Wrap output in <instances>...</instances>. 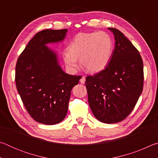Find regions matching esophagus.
I'll use <instances>...</instances> for the list:
<instances>
[{"instance_id":"1","label":"esophagus","mask_w":158,"mask_h":158,"mask_svg":"<svg viewBox=\"0 0 158 158\" xmlns=\"http://www.w3.org/2000/svg\"><path fill=\"white\" fill-rule=\"evenodd\" d=\"M85 77H82L81 78V79H80V83H81V84H85Z\"/></svg>"}]
</instances>
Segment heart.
Listing matches in <instances>:
<instances>
[{"label":"heart","instance_id":"heart-1","mask_svg":"<svg viewBox=\"0 0 158 158\" xmlns=\"http://www.w3.org/2000/svg\"><path fill=\"white\" fill-rule=\"evenodd\" d=\"M114 51V41L106 32L79 33L74 37L63 52L66 66L74 71L81 65L90 73H98L105 69L110 62Z\"/></svg>","mask_w":158,"mask_h":158}]
</instances>
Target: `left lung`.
Listing matches in <instances>:
<instances>
[{
  "label": "left lung",
  "instance_id": "obj_1",
  "mask_svg": "<svg viewBox=\"0 0 158 158\" xmlns=\"http://www.w3.org/2000/svg\"><path fill=\"white\" fill-rule=\"evenodd\" d=\"M113 33L115 47L107 67L85 79L88 100L93 115L105 123L124 120L142 93L143 65L139 52L118 29Z\"/></svg>",
  "mask_w": 158,
  "mask_h": 158
}]
</instances>
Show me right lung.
<instances>
[{"mask_svg":"<svg viewBox=\"0 0 158 158\" xmlns=\"http://www.w3.org/2000/svg\"><path fill=\"white\" fill-rule=\"evenodd\" d=\"M68 29H47L37 33L19 57L15 81L26 110L37 122L45 125L59 123L68 109L71 90L80 76L63 70L56 52L49 44L63 42Z\"/></svg>","mask_w":158,"mask_h":158,"instance_id":"right-lung-1","label":"right lung"}]
</instances>
